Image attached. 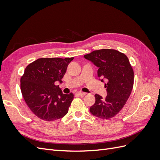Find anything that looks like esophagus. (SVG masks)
<instances>
[{
	"label": "esophagus",
	"instance_id": "obj_1",
	"mask_svg": "<svg viewBox=\"0 0 160 160\" xmlns=\"http://www.w3.org/2000/svg\"><path fill=\"white\" fill-rule=\"evenodd\" d=\"M76 95H78V96L83 97V96H85L86 95V93H83V92H77V93H76Z\"/></svg>",
	"mask_w": 160,
	"mask_h": 160
}]
</instances>
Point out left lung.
<instances>
[{
	"label": "left lung",
	"instance_id": "1",
	"mask_svg": "<svg viewBox=\"0 0 160 160\" xmlns=\"http://www.w3.org/2000/svg\"><path fill=\"white\" fill-rule=\"evenodd\" d=\"M84 57L99 67L98 77L108 81L105 84L108 95L103 99L95 95V103L90 108V112L100 119L112 118L122 109L132 93L134 82L132 67L124 53L115 49L94 51Z\"/></svg>",
	"mask_w": 160,
	"mask_h": 160
}]
</instances>
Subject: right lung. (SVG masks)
I'll return each instance as SVG.
<instances>
[{"mask_svg": "<svg viewBox=\"0 0 160 160\" xmlns=\"http://www.w3.org/2000/svg\"><path fill=\"white\" fill-rule=\"evenodd\" d=\"M74 57L40 58L28 65L21 78V90L27 106L45 122L62 118L74 98L63 94L56 81L61 83L67 66Z\"/></svg>", "mask_w": 160, "mask_h": 160, "instance_id": "right-lung-1", "label": "right lung"}]
</instances>
